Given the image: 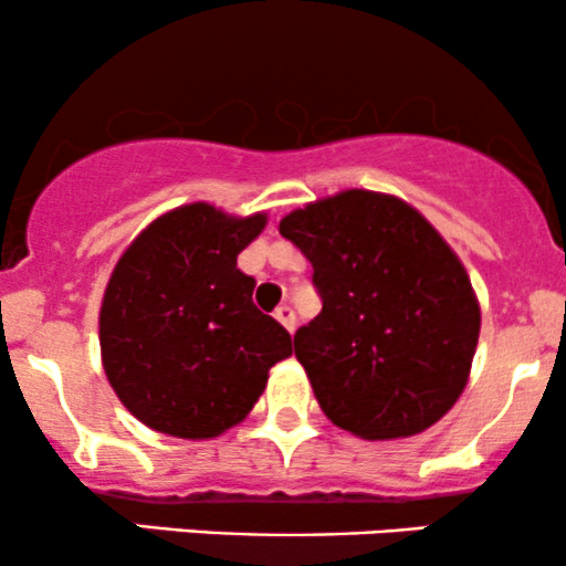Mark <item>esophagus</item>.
Segmentation results:
<instances>
[{
	"label": "esophagus",
	"instance_id": "34e87169",
	"mask_svg": "<svg viewBox=\"0 0 566 566\" xmlns=\"http://www.w3.org/2000/svg\"><path fill=\"white\" fill-rule=\"evenodd\" d=\"M276 319L279 322H282L284 324V327H287L290 329V333H292V329H295V311H292L290 308V305H279V308H276Z\"/></svg>",
	"mask_w": 566,
	"mask_h": 566
}]
</instances>
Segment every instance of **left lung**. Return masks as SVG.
Listing matches in <instances>:
<instances>
[{
    "instance_id": "1",
    "label": "left lung",
    "mask_w": 566,
    "mask_h": 566,
    "mask_svg": "<svg viewBox=\"0 0 566 566\" xmlns=\"http://www.w3.org/2000/svg\"><path fill=\"white\" fill-rule=\"evenodd\" d=\"M314 265L322 314L295 356L335 426L361 439L426 431L463 394L479 340L469 274L401 199L343 191L279 223Z\"/></svg>"
}]
</instances>
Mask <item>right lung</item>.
<instances>
[{
  "label": "right lung",
  "mask_w": 566,
  "mask_h": 566,
  "mask_svg": "<svg viewBox=\"0 0 566 566\" xmlns=\"http://www.w3.org/2000/svg\"><path fill=\"white\" fill-rule=\"evenodd\" d=\"M265 216L178 207L127 247L101 305L108 382L148 428L210 439L244 420L269 369L292 354L287 329L252 303L237 255Z\"/></svg>",
  "instance_id": "1"
}]
</instances>
